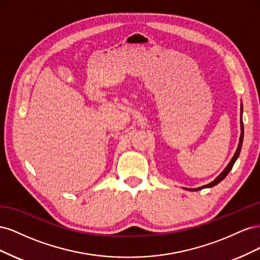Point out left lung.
<instances>
[{"label":"left lung","instance_id":"1","mask_svg":"<svg viewBox=\"0 0 260 260\" xmlns=\"http://www.w3.org/2000/svg\"><path fill=\"white\" fill-rule=\"evenodd\" d=\"M242 109H243V108H242V105H241V117H242V112H243ZM243 137H244V125H243V121H242V118H241V137H240V143H239L237 152H235V154H234V156L232 157V159H231V161L229 162V165H228V166L225 167V169H224V170L221 172V174H220L214 181H212L211 183L206 184V185H204V186H201V187H199V188H194V190H193V188H190V190H192V191H199V190H202V188H205V187H212V186L217 185L219 182H221V181L226 177V175L229 174L230 170L232 169L235 160L238 159V157H239V155H240V153H241L242 143H243Z\"/></svg>","mask_w":260,"mask_h":260}]
</instances>
